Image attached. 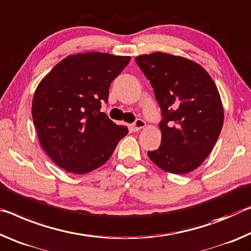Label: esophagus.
Listing matches in <instances>:
<instances>
[{
	"label": "esophagus",
	"mask_w": 251,
	"mask_h": 251,
	"mask_svg": "<svg viewBox=\"0 0 251 251\" xmlns=\"http://www.w3.org/2000/svg\"><path fill=\"white\" fill-rule=\"evenodd\" d=\"M145 126H146V122L143 121L142 119H138V120H135V122L131 125V129L133 131H139L145 128Z\"/></svg>",
	"instance_id": "1"
}]
</instances>
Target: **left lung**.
Returning <instances> with one entry per match:
<instances>
[{
	"instance_id": "8db88e82",
	"label": "left lung",
	"mask_w": 251,
	"mask_h": 251,
	"mask_svg": "<svg viewBox=\"0 0 251 251\" xmlns=\"http://www.w3.org/2000/svg\"><path fill=\"white\" fill-rule=\"evenodd\" d=\"M161 108V145L150 151L163 171L186 175L197 169L215 147L224 125V106L215 82L200 64L170 53L135 57Z\"/></svg>"
}]
</instances>
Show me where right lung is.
I'll return each instance as SVG.
<instances>
[{
    "mask_svg": "<svg viewBox=\"0 0 251 251\" xmlns=\"http://www.w3.org/2000/svg\"><path fill=\"white\" fill-rule=\"evenodd\" d=\"M130 56L85 52L61 60L39 83L32 118L41 147L56 166L84 175L110 159L128 126L116 125L101 102Z\"/></svg>",
    "mask_w": 251,
    "mask_h": 251,
    "instance_id": "add662e5",
    "label": "right lung"
}]
</instances>
